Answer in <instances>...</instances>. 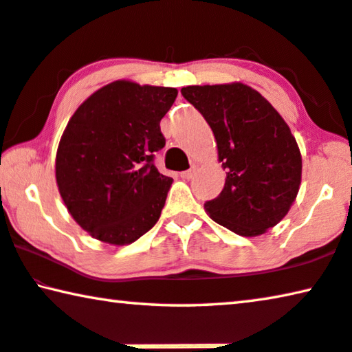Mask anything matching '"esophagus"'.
I'll return each instance as SVG.
<instances>
[{
  "mask_svg": "<svg viewBox=\"0 0 352 352\" xmlns=\"http://www.w3.org/2000/svg\"><path fill=\"white\" fill-rule=\"evenodd\" d=\"M195 173H197V168H195V166H192L190 170L182 171L181 173V177H182V179H192V177L195 176Z\"/></svg>",
  "mask_w": 352,
  "mask_h": 352,
  "instance_id": "34e87169",
  "label": "esophagus"
}]
</instances>
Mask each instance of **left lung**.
<instances>
[{"mask_svg":"<svg viewBox=\"0 0 352 352\" xmlns=\"http://www.w3.org/2000/svg\"><path fill=\"white\" fill-rule=\"evenodd\" d=\"M181 93L212 129L226 171L223 190L204 209L236 234H263L288 214L299 192L302 157L288 124L244 83L187 86Z\"/></svg>","mask_w":352,"mask_h":352,"instance_id":"8db88e82","label":"left lung"}]
</instances>
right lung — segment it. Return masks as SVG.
<instances>
[{"label":"right lung","instance_id":"add662e5","mask_svg":"<svg viewBox=\"0 0 352 352\" xmlns=\"http://www.w3.org/2000/svg\"><path fill=\"white\" fill-rule=\"evenodd\" d=\"M176 88L118 80L89 96L70 118L56 153V184L74 220L113 245L132 244L157 223L173 179L154 153Z\"/></svg>","mask_w":352,"mask_h":352}]
</instances>
